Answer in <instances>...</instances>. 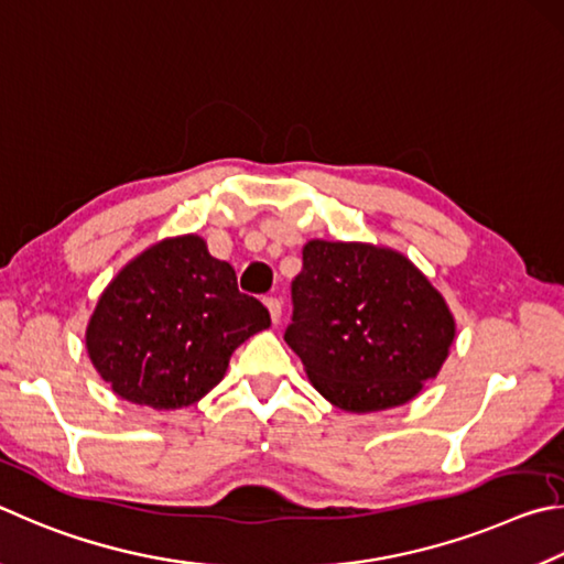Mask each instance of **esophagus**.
I'll return each mask as SVG.
<instances>
[{
    "label": "esophagus",
    "mask_w": 564,
    "mask_h": 564,
    "mask_svg": "<svg viewBox=\"0 0 564 564\" xmlns=\"http://www.w3.org/2000/svg\"><path fill=\"white\" fill-rule=\"evenodd\" d=\"M264 304H267V310H270V317H272V322H274V324H280V319H282V302L276 300V297H267V300H264Z\"/></svg>",
    "instance_id": "1"
}]
</instances>
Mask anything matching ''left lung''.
Listing matches in <instances>:
<instances>
[{"label":"left lung","instance_id":"1","mask_svg":"<svg viewBox=\"0 0 564 564\" xmlns=\"http://www.w3.org/2000/svg\"><path fill=\"white\" fill-rule=\"evenodd\" d=\"M292 280L284 341L324 399L349 413L411 401L441 371L456 322L406 257L361 242L312 240Z\"/></svg>","mask_w":564,"mask_h":564}]
</instances>
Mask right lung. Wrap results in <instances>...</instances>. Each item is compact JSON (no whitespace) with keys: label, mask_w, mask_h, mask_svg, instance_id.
Listing matches in <instances>:
<instances>
[{"label":"right lung","mask_w":564,"mask_h":564,"mask_svg":"<svg viewBox=\"0 0 564 564\" xmlns=\"http://www.w3.org/2000/svg\"><path fill=\"white\" fill-rule=\"evenodd\" d=\"M272 324L260 300L197 235L138 254L108 284L86 329L96 371L118 397L183 409L217 387L232 351Z\"/></svg>","instance_id":"1"}]
</instances>
